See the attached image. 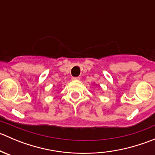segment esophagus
<instances>
[{"label":"esophagus","instance_id":"obj_1","mask_svg":"<svg viewBox=\"0 0 155 155\" xmlns=\"http://www.w3.org/2000/svg\"><path fill=\"white\" fill-rule=\"evenodd\" d=\"M79 79H80V78L79 77H73L72 78V80H73V81H78V80H79Z\"/></svg>","mask_w":155,"mask_h":155}]
</instances>
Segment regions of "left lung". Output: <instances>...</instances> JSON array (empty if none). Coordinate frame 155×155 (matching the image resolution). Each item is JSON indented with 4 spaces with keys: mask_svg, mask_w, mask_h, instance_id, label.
Listing matches in <instances>:
<instances>
[{
    "mask_svg": "<svg viewBox=\"0 0 155 155\" xmlns=\"http://www.w3.org/2000/svg\"><path fill=\"white\" fill-rule=\"evenodd\" d=\"M95 85H96V84H95ZM97 85V86H98V85Z\"/></svg>",
    "mask_w": 155,
    "mask_h": 155,
    "instance_id": "left-lung-1",
    "label": "left lung"
}]
</instances>
